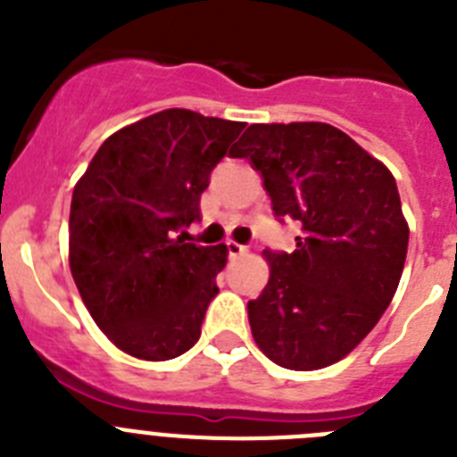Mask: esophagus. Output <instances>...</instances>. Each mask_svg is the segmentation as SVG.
<instances>
[{"label": "esophagus", "mask_w": 457, "mask_h": 457, "mask_svg": "<svg viewBox=\"0 0 457 457\" xmlns=\"http://www.w3.org/2000/svg\"><path fill=\"white\" fill-rule=\"evenodd\" d=\"M226 252H228V258H240L247 253V247L245 245H237V242L228 240L226 242Z\"/></svg>", "instance_id": "esophagus-1"}]
</instances>
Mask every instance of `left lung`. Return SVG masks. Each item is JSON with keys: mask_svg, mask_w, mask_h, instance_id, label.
<instances>
[{"mask_svg": "<svg viewBox=\"0 0 457 457\" xmlns=\"http://www.w3.org/2000/svg\"><path fill=\"white\" fill-rule=\"evenodd\" d=\"M233 157L261 173L274 217L302 226L293 252H263L253 338L284 369H325L378 325L401 281L410 228L394 176L327 123L249 125Z\"/></svg>", "mask_w": 457, "mask_h": 457, "instance_id": "obj_1", "label": "left lung"}]
</instances>
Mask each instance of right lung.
I'll return each instance as SVG.
<instances>
[{"instance_id": "add662e5", "label": "right lung", "mask_w": 457, "mask_h": 457, "mask_svg": "<svg viewBox=\"0 0 457 457\" xmlns=\"http://www.w3.org/2000/svg\"><path fill=\"white\" fill-rule=\"evenodd\" d=\"M242 130L237 120L164 109L109 137L75 185L72 278L123 353L167 361L199 341L228 252L179 233L199 221L210 173Z\"/></svg>"}]
</instances>
